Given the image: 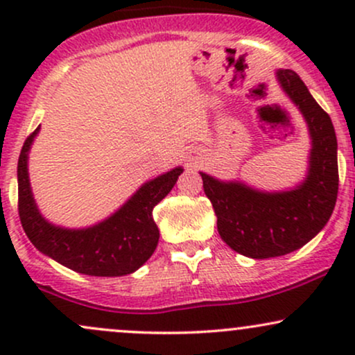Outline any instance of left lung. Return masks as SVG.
I'll return each instance as SVG.
<instances>
[{
  "label": "left lung",
  "mask_w": 355,
  "mask_h": 355,
  "mask_svg": "<svg viewBox=\"0 0 355 355\" xmlns=\"http://www.w3.org/2000/svg\"><path fill=\"white\" fill-rule=\"evenodd\" d=\"M277 80L302 113L311 135L305 180L285 191H263L200 172L203 190L217 215L220 237L250 259L280 257L311 242L331 218L339 190L337 138L332 120L300 76L277 70Z\"/></svg>",
  "instance_id": "obj_1"
}]
</instances>
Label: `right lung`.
<instances>
[{
	"label": "right lung",
	"instance_id": "add662e5",
	"mask_svg": "<svg viewBox=\"0 0 355 355\" xmlns=\"http://www.w3.org/2000/svg\"><path fill=\"white\" fill-rule=\"evenodd\" d=\"M40 126L24 141L18 160V211L28 239L42 254L78 274L121 277L132 274L152 257L160 232L152 211L183 172L175 166L138 189L115 214L87 229L53 225L40 214L28 177V153Z\"/></svg>",
	"mask_w": 355,
	"mask_h": 355
}]
</instances>
